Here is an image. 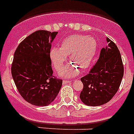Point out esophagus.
I'll use <instances>...</instances> for the list:
<instances>
[{
  "label": "esophagus",
  "instance_id": "obj_1",
  "mask_svg": "<svg viewBox=\"0 0 134 134\" xmlns=\"http://www.w3.org/2000/svg\"><path fill=\"white\" fill-rule=\"evenodd\" d=\"M72 80H63V84H67V83L71 82Z\"/></svg>",
  "mask_w": 134,
  "mask_h": 134
}]
</instances>
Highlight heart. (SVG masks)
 Listing matches in <instances>:
<instances>
[{"instance_id": "b5f03b06", "label": "heart", "mask_w": 134, "mask_h": 134, "mask_svg": "<svg viewBox=\"0 0 134 134\" xmlns=\"http://www.w3.org/2000/svg\"><path fill=\"white\" fill-rule=\"evenodd\" d=\"M96 50V41L93 37L83 35H72L63 40L60 48L52 49L50 58L55 69L59 71L63 69L67 57L69 56L73 64L67 65L60 75L63 77H71L79 73V68H88Z\"/></svg>"}]
</instances>
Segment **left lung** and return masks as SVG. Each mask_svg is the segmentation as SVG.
I'll use <instances>...</instances> for the list:
<instances>
[{"label":"left lung","instance_id":"8db88e82","mask_svg":"<svg viewBox=\"0 0 134 134\" xmlns=\"http://www.w3.org/2000/svg\"><path fill=\"white\" fill-rule=\"evenodd\" d=\"M108 45L100 51L99 58L89 73L81 77L83 89L81 101L87 105L105 104L114 96L121 85L124 67L116 45L107 38Z\"/></svg>","mask_w":134,"mask_h":134}]
</instances>
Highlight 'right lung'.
<instances>
[{
    "label": "right lung",
    "mask_w": 134,
    "mask_h": 134,
    "mask_svg": "<svg viewBox=\"0 0 134 134\" xmlns=\"http://www.w3.org/2000/svg\"><path fill=\"white\" fill-rule=\"evenodd\" d=\"M57 33L32 32L18 45L13 56L12 74L18 91L24 99L37 106L50 104L63 84L53 76L50 58L51 43Z\"/></svg>",
    "instance_id": "right-lung-1"
}]
</instances>
